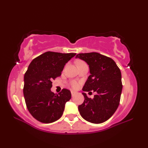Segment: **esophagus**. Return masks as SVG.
Instances as JSON below:
<instances>
[{"instance_id":"obj_1","label":"esophagus","mask_w":148,"mask_h":148,"mask_svg":"<svg viewBox=\"0 0 148 148\" xmlns=\"http://www.w3.org/2000/svg\"><path fill=\"white\" fill-rule=\"evenodd\" d=\"M76 91H71V95H72V97H74V95H76Z\"/></svg>"}]
</instances>
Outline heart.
<instances>
[{"mask_svg": "<svg viewBox=\"0 0 148 148\" xmlns=\"http://www.w3.org/2000/svg\"><path fill=\"white\" fill-rule=\"evenodd\" d=\"M82 62V61H80L79 62ZM79 62H78V63H79ZM71 87H72V88L77 89V87H79V83L77 82H76V81H72L71 82Z\"/></svg>", "mask_w": 148, "mask_h": 148, "instance_id": "heart-1", "label": "heart"}]
</instances>
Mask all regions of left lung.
Wrapping results in <instances>:
<instances>
[{"label": "left lung", "instance_id": "obj_1", "mask_svg": "<svg viewBox=\"0 0 148 148\" xmlns=\"http://www.w3.org/2000/svg\"><path fill=\"white\" fill-rule=\"evenodd\" d=\"M76 58L84 60L89 66L91 75L82 90L97 92L92 99L82 92L85 100L78 106L79 114L90 123H102L118 108L123 88L121 71L113 59L96 52L79 53Z\"/></svg>", "mask_w": 148, "mask_h": 148}]
</instances>
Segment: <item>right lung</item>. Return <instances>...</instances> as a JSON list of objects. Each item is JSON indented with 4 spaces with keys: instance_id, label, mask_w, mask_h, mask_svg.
I'll return each instance as SVG.
<instances>
[{
    "instance_id": "obj_1",
    "label": "right lung",
    "mask_w": 148,
    "mask_h": 148,
    "mask_svg": "<svg viewBox=\"0 0 148 148\" xmlns=\"http://www.w3.org/2000/svg\"><path fill=\"white\" fill-rule=\"evenodd\" d=\"M76 54L47 51L30 63L24 75L23 95L30 114L40 122L53 123L63 114L71 92L63 89L55 94L51 91V81L61 76L64 65Z\"/></svg>"
}]
</instances>
